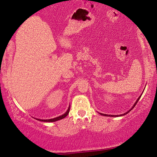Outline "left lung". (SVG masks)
<instances>
[{
  "mask_svg": "<svg viewBox=\"0 0 157 157\" xmlns=\"http://www.w3.org/2000/svg\"><path fill=\"white\" fill-rule=\"evenodd\" d=\"M140 98H141V96H140V97H139V98L137 99V100H136V102H135V104H134V105H133V106H132V108H131V109H130V110H128L127 113H125L124 114H123V115H119V116H122V115H126V114H127V113H129L130 110H132V108H133L134 107H135V106H136V103H137V102H138V101L139 100V99H140ZM100 114H101V115H104V116H109V117H118L117 115H106V114H102V113H100Z\"/></svg>",
  "mask_w": 157,
  "mask_h": 157,
  "instance_id": "obj_1",
  "label": "left lung"
}]
</instances>
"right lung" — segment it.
Wrapping results in <instances>:
<instances>
[{
    "mask_svg": "<svg viewBox=\"0 0 157 157\" xmlns=\"http://www.w3.org/2000/svg\"><path fill=\"white\" fill-rule=\"evenodd\" d=\"M70 111V106L68 108V110L66 113H65L64 115H62L59 117H56V118H53V119H38L39 121H45V122H53V121H56L58 120H59V119H64L65 117H67L68 115H69V113Z\"/></svg>",
    "mask_w": 157,
    "mask_h": 157,
    "instance_id": "add662e5",
    "label": "right lung"
}]
</instances>
